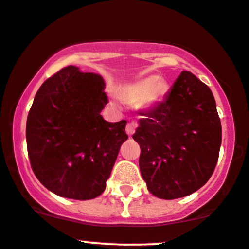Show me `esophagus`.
Instances as JSON below:
<instances>
[{
  "mask_svg": "<svg viewBox=\"0 0 249 249\" xmlns=\"http://www.w3.org/2000/svg\"><path fill=\"white\" fill-rule=\"evenodd\" d=\"M137 126H138L137 122H131L126 125V129H125V131H126V133L129 136H132L133 133H135L136 129H137Z\"/></svg>",
  "mask_w": 249,
  "mask_h": 249,
  "instance_id": "esophagus-1",
  "label": "esophagus"
}]
</instances>
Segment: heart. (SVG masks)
I'll return each mask as SVG.
<instances>
[{"label": "heart", "instance_id": "obj_1", "mask_svg": "<svg viewBox=\"0 0 249 249\" xmlns=\"http://www.w3.org/2000/svg\"><path fill=\"white\" fill-rule=\"evenodd\" d=\"M167 93V83L158 76H149L137 82L127 85L120 90V96L125 101H140L142 106H153L160 103Z\"/></svg>", "mask_w": 249, "mask_h": 249}]
</instances>
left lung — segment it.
Segmentation results:
<instances>
[{
	"mask_svg": "<svg viewBox=\"0 0 249 249\" xmlns=\"http://www.w3.org/2000/svg\"><path fill=\"white\" fill-rule=\"evenodd\" d=\"M133 140L141 146L140 169L149 192L161 199L186 197L213 175L222 126L210 88L182 71L163 101L148 112Z\"/></svg>",
	"mask_w": 249,
	"mask_h": 249,
	"instance_id": "1",
	"label": "left lung"
}]
</instances>
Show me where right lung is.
I'll list each match as a JSON object with an SVG mask.
<instances>
[{
  "label": "right lung",
  "mask_w": 249,
  "mask_h": 249,
  "mask_svg": "<svg viewBox=\"0 0 249 249\" xmlns=\"http://www.w3.org/2000/svg\"><path fill=\"white\" fill-rule=\"evenodd\" d=\"M100 75L69 65L49 77L28 112L26 140L36 179L59 197L87 200L100 196L123 143L126 120L108 123Z\"/></svg>",
  "instance_id": "add662e5"
}]
</instances>
